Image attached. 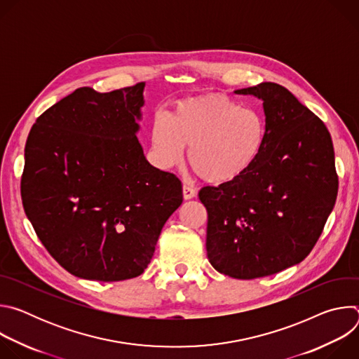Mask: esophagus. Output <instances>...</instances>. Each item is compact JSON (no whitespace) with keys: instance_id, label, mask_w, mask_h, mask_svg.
<instances>
[{"instance_id":"34e87169","label":"esophagus","mask_w":359,"mask_h":359,"mask_svg":"<svg viewBox=\"0 0 359 359\" xmlns=\"http://www.w3.org/2000/svg\"><path fill=\"white\" fill-rule=\"evenodd\" d=\"M183 197H184L186 200L196 197V189L191 187V186H189V184H183Z\"/></svg>"}]
</instances>
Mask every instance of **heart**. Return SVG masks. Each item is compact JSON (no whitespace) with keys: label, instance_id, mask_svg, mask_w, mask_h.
<instances>
[{"label":"heart","instance_id":"1","mask_svg":"<svg viewBox=\"0 0 359 359\" xmlns=\"http://www.w3.org/2000/svg\"><path fill=\"white\" fill-rule=\"evenodd\" d=\"M264 144L263 115L222 93L184 99L172 109L169 122L158 118L151 128V147L163 166H179L189 147L190 166L212 184L244 176Z\"/></svg>","mask_w":359,"mask_h":359}]
</instances>
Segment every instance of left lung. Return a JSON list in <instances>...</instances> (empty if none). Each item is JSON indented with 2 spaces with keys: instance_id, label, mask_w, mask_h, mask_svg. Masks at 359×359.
<instances>
[{
  "instance_id": "left-lung-1",
  "label": "left lung",
  "mask_w": 359,
  "mask_h": 359,
  "mask_svg": "<svg viewBox=\"0 0 359 359\" xmlns=\"http://www.w3.org/2000/svg\"><path fill=\"white\" fill-rule=\"evenodd\" d=\"M263 100L266 144L240 179L198 191L208 210L206 248L222 274L252 280L301 263L318 241L338 193L324 122L284 86L236 90Z\"/></svg>"
}]
</instances>
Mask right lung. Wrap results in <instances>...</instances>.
<instances>
[{"label": "right lung", "instance_id": "add662e5", "mask_svg": "<svg viewBox=\"0 0 359 359\" xmlns=\"http://www.w3.org/2000/svg\"><path fill=\"white\" fill-rule=\"evenodd\" d=\"M143 90L144 82L107 93L78 88L28 135L24 210L48 252L75 277L140 276L183 201L180 180L153 168L136 137Z\"/></svg>", "mask_w": 359, "mask_h": 359}]
</instances>
